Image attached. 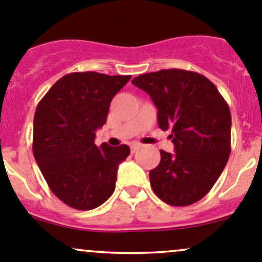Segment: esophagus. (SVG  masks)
Segmentation results:
<instances>
[{
	"label": "esophagus",
	"mask_w": 262,
	"mask_h": 262,
	"mask_svg": "<svg viewBox=\"0 0 262 262\" xmlns=\"http://www.w3.org/2000/svg\"><path fill=\"white\" fill-rule=\"evenodd\" d=\"M139 148H141V146H139V144H132V146H130V150H132V152H137V150H138L139 149Z\"/></svg>",
	"instance_id": "esophagus-1"
}]
</instances>
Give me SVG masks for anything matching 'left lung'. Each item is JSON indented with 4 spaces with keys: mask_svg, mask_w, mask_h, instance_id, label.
<instances>
[{
    "mask_svg": "<svg viewBox=\"0 0 262 262\" xmlns=\"http://www.w3.org/2000/svg\"><path fill=\"white\" fill-rule=\"evenodd\" d=\"M157 107L158 126L171 129L175 153L161 149L149 171L155 194L166 204L186 207L209 192L231 153V112L213 82L192 71L161 70L132 81Z\"/></svg>",
    "mask_w": 262,
    "mask_h": 262,
    "instance_id": "obj_1",
    "label": "left lung"
}]
</instances>
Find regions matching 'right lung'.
Returning a JSON list of instances; mask_svg holds the SVG:
<instances>
[{"mask_svg": "<svg viewBox=\"0 0 262 262\" xmlns=\"http://www.w3.org/2000/svg\"><path fill=\"white\" fill-rule=\"evenodd\" d=\"M132 76L68 73L40 100L34 115L33 153L53 194L68 207L91 210L115 190L126 144H95L106 123L110 102Z\"/></svg>", "mask_w": 262, "mask_h": 262, "instance_id": "obj_1", "label": "right lung"}]
</instances>
